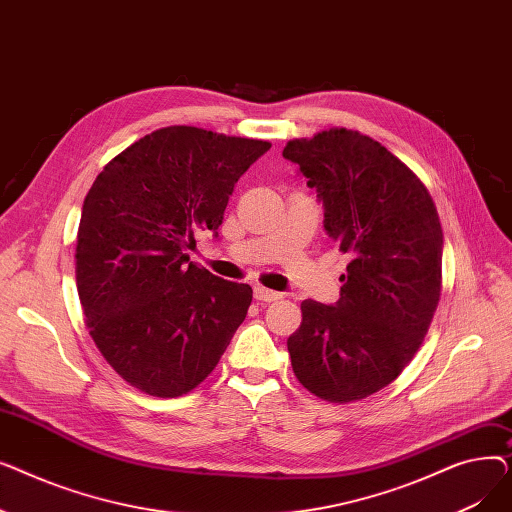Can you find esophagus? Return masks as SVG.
I'll return each instance as SVG.
<instances>
[{
  "mask_svg": "<svg viewBox=\"0 0 512 512\" xmlns=\"http://www.w3.org/2000/svg\"><path fill=\"white\" fill-rule=\"evenodd\" d=\"M253 294H255V299L261 301V303H274V301H280V299H282L280 292L267 290V288H263V286H255V288H253Z\"/></svg>",
  "mask_w": 512,
  "mask_h": 512,
  "instance_id": "34e87169",
  "label": "esophagus"
}]
</instances>
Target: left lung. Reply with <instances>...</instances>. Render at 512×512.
<instances>
[{
    "label": "left lung",
    "mask_w": 512,
    "mask_h": 512,
    "mask_svg": "<svg viewBox=\"0 0 512 512\" xmlns=\"http://www.w3.org/2000/svg\"><path fill=\"white\" fill-rule=\"evenodd\" d=\"M324 207V230L351 257L334 305L303 301L288 338L292 371L315 396L365 398L415 357L442 290L444 236L421 180L365 134L332 128L288 141Z\"/></svg>",
    "instance_id": "left-lung-1"
}]
</instances>
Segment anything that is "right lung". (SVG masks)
Here are the masks:
<instances>
[{
	"label": "right lung",
	"mask_w": 512,
	"mask_h": 512,
	"mask_svg": "<svg viewBox=\"0 0 512 512\" xmlns=\"http://www.w3.org/2000/svg\"><path fill=\"white\" fill-rule=\"evenodd\" d=\"M195 126L159 128L95 178L76 236L91 336L120 378L151 396L197 388L245 321L253 290L191 261L218 236L238 178L270 149Z\"/></svg>",
	"instance_id": "1"
}]
</instances>
